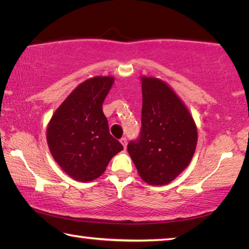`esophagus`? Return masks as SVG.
<instances>
[{
    "mask_svg": "<svg viewBox=\"0 0 249 249\" xmlns=\"http://www.w3.org/2000/svg\"><path fill=\"white\" fill-rule=\"evenodd\" d=\"M120 142H121V144L124 146V148H126V145H127V140H126V137H122Z\"/></svg>",
    "mask_w": 249,
    "mask_h": 249,
    "instance_id": "obj_1",
    "label": "esophagus"
}]
</instances>
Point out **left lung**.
<instances>
[{
  "label": "left lung",
  "mask_w": 249,
  "mask_h": 249,
  "mask_svg": "<svg viewBox=\"0 0 249 249\" xmlns=\"http://www.w3.org/2000/svg\"><path fill=\"white\" fill-rule=\"evenodd\" d=\"M142 128L127 150L147 183H169L190 163L197 132L188 108L168 84L142 78Z\"/></svg>",
  "instance_id": "8db88e82"
}]
</instances>
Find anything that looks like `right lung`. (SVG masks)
I'll return each mask as SVG.
<instances>
[{"mask_svg":"<svg viewBox=\"0 0 249 249\" xmlns=\"http://www.w3.org/2000/svg\"><path fill=\"white\" fill-rule=\"evenodd\" d=\"M113 77L82 82L54 112L47 128L53 159L74 180L88 182L103 174L109 160L123 149L109 134L102 105Z\"/></svg>","mask_w":249,"mask_h":249,"instance_id":"right-lung-1","label":"right lung"}]
</instances>
